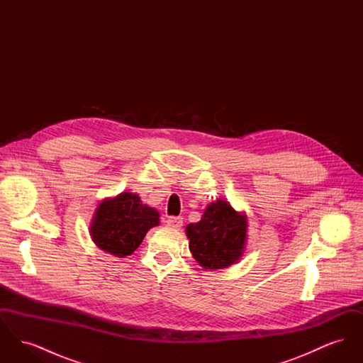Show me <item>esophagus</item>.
<instances>
[{
  "label": "esophagus",
  "mask_w": 363,
  "mask_h": 363,
  "mask_svg": "<svg viewBox=\"0 0 363 363\" xmlns=\"http://www.w3.org/2000/svg\"><path fill=\"white\" fill-rule=\"evenodd\" d=\"M166 223L169 227H173V228H179L182 223H184V220H182V218L181 216H170L167 220H166Z\"/></svg>",
  "instance_id": "esophagus-1"
}]
</instances>
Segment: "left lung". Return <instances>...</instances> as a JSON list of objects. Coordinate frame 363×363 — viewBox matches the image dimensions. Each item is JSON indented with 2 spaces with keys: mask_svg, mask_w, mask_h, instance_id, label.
I'll list each match as a JSON object with an SVG mask.
<instances>
[{
  "mask_svg": "<svg viewBox=\"0 0 363 363\" xmlns=\"http://www.w3.org/2000/svg\"><path fill=\"white\" fill-rule=\"evenodd\" d=\"M246 233V215L225 200L211 203L200 222L186 225L190 252L204 269H223L241 259Z\"/></svg>",
  "mask_w": 363,
  "mask_h": 363,
  "instance_id": "1",
  "label": "left lung"
}]
</instances>
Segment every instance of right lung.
<instances>
[{
	"mask_svg": "<svg viewBox=\"0 0 363 363\" xmlns=\"http://www.w3.org/2000/svg\"><path fill=\"white\" fill-rule=\"evenodd\" d=\"M159 212L143 204L136 193L123 191L104 200L89 227L91 238L104 252L116 256H130L150 228L159 225Z\"/></svg>",
	"mask_w": 363,
	"mask_h": 363,
	"instance_id": "obj_1",
	"label": "right lung"
}]
</instances>
